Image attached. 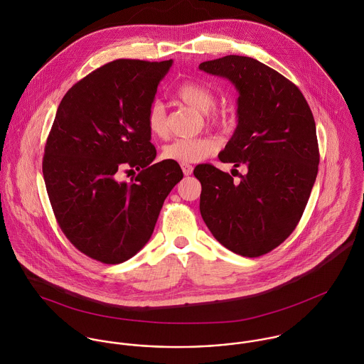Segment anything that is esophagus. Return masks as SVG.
<instances>
[{
	"label": "esophagus",
	"mask_w": 364,
	"mask_h": 364,
	"mask_svg": "<svg viewBox=\"0 0 364 364\" xmlns=\"http://www.w3.org/2000/svg\"><path fill=\"white\" fill-rule=\"evenodd\" d=\"M181 168L183 171V175H186V176L192 175V172H193V166L189 164H181Z\"/></svg>",
	"instance_id": "obj_1"
}]
</instances>
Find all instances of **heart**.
<instances>
[{
	"label": "heart",
	"instance_id": "obj_1",
	"mask_svg": "<svg viewBox=\"0 0 364 364\" xmlns=\"http://www.w3.org/2000/svg\"><path fill=\"white\" fill-rule=\"evenodd\" d=\"M175 97L191 107L206 113L208 123L220 130L230 129L232 123V113L227 107H214L215 95L208 85L186 81L182 82L175 90ZM149 130L156 137H165L168 133L166 113L165 107L159 102L151 105L147 117ZM218 149V143L211 137H196V139H176L166 144L162 150V158L178 162V164H192L199 162Z\"/></svg>",
	"mask_w": 364,
	"mask_h": 364
}]
</instances>
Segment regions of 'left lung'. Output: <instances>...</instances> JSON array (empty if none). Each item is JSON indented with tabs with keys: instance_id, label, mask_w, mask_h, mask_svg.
<instances>
[{
	"instance_id": "obj_1",
	"label": "left lung",
	"mask_w": 364,
	"mask_h": 364,
	"mask_svg": "<svg viewBox=\"0 0 364 364\" xmlns=\"http://www.w3.org/2000/svg\"><path fill=\"white\" fill-rule=\"evenodd\" d=\"M199 68L240 92L238 124L218 158L248 169L235 182L210 164L196 166L200 214L221 245L257 258L294 231L310 199L319 164L311 109L291 81L255 58L231 54Z\"/></svg>"
}]
</instances>
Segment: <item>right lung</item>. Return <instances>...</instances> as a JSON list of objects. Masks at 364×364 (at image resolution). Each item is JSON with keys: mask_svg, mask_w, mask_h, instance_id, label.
<instances>
[{"mask_svg": "<svg viewBox=\"0 0 364 364\" xmlns=\"http://www.w3.org/2000/svg\"><path fill=\"white\" fill-rule=\"evenodd\" d=\"M172 60L119 58L74 84L57 107L43 178L55 220L82 254L107 264L134 257L151 238L164 200L183 178L161 161L147 117ZM141 172L130 184L123 168Z\"/></svg>", "mask_w": 364, "mask_h": 364, "instance_id": "1", "label": "right lung"}]
</instances>
